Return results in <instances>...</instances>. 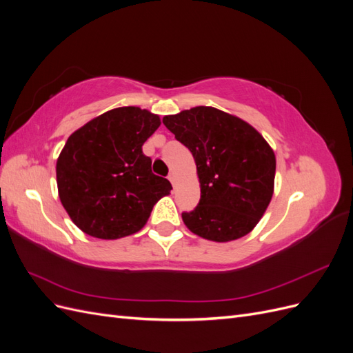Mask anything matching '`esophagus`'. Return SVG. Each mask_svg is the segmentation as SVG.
<instances>
[{
    "label": "esophagus",
    "instance_id": "obj_1",
    "mask_svg": "<svg viewBox=\"0 0 353 353\" xmlns=\"http://www.w3.org/2000/svg\"><path fill=\"white\" fill-rule=\"evenodd\" d=\"M168 179L170 181V184H172V185L175 187V184H176V176H175L174 172H170V174L168 175Z\"/></svg>",
    "mask_w": 353,
    "mask_h": 353
}]
</instances>
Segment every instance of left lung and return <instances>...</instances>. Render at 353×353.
<instances>
[{
    "instance_id": "1",
    "label": "left lung",
    "mask_w": 353,
    "mask_h": 353,
    "mask_svg": "<svg viewBox=\"0 0 353 353\" xmlns=\"http://www.w3.org/2000/svg\"><path fill=\"white\" fill-rule=\"evenodd\" d=\"M163 123L197 166L200 201L183 213L187 228L218 243L249 234L274 194L271 145L240 117L208 105L165 116Z\"/></svg>"
}]
</instances>
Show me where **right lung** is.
<instances>
[{
    "mask_svg": "<svg viewBox=\"0 0 353 353\" xmlns=\"http://www.w3.org/2000/svg\"><path fill=\"white\" fill-rule=\"evenodd\" d=\"M159 126L157 114L128 105L94 117L68 138L56 166L59 197L85 234L103 240L131 236L172 190L143 153Z\"/></svg>",
    "mask_w": 353,
    "mask_h": 353,
    "instance_id": "add662e5",
    "label": "right lung"
}]
</instances>
